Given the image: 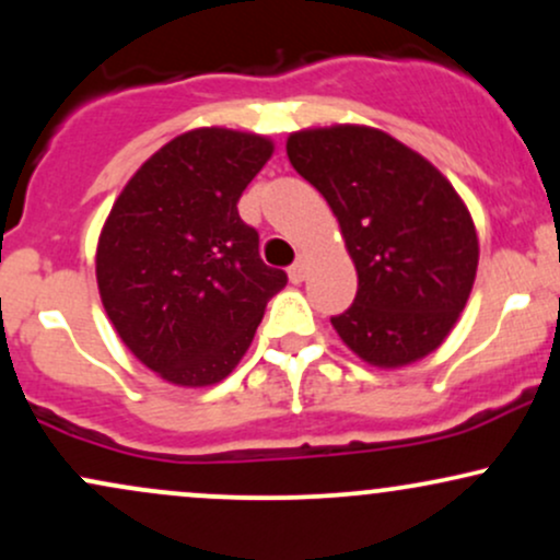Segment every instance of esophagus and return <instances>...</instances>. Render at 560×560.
<instances>
[{"mask_svg": "<svg viewBox=\"0 0 560 560\" xmlns=\"http://www.w3.org/2000/svg\"><path fill=\"white\" fill-rule=\"evenodd\" d=\"M305 273H307V255H300V258L289 266V281H292V284H300V281H305Z\"/></svg>", "mask_w": 560, "mask_h": 560, "instance_id": "34e87169", "label": "esophagus"}]
</instances>
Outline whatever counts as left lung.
<instances>
[{"instance_id":"left-lung-1","label":"left lung","mask_w":560,"mask_h":560,"mask_svg":"<svg viewBox=\"0 0 560 560\" xmlns=\"http://www.w3.org/2000/svg\"><path fill=\"white\" fill-rule=\"evenodd\" d=\"M294 171L329 202L358 271V292L331 318L365 363L397 369L436 350L471 294L479 240L440 171L369 126L289 133Z\"/></svg>"}]
</instances>
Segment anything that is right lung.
I'll use <instances>...</instances> for the list:
<instances>
[{
	"label": "right lung",
	"mask_w": 560,
	"mask_h": 560,
	"mask_svg": "<svg viewBox=\"0 0 560 560\" xmlns=\"http://www.w3.org/2000/svg\"><path fill=\"white\" fill-rule=\"evenodd\" d=\"M271 155L258 133L195 128L160 147L115 199L96 244L100 298L124 345L165 382L226 378L287 284L236 210Z\"/></svg>",
	"instance_id": "add662e5"
}]
</instances>
